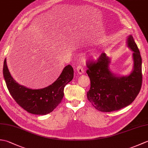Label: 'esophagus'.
<instances>
[{"mask_svg": "<svg viewBox=\"0 0 148 148\" xmlns=\"http://www.w3.org/2000/svg\"><path fill=\"white\" fill-rule=\"evenodd\" d=\"M76 71H77L78 74H82L84 72V69H83V66H81V65H78L77 68H76Z\"/></svg>", "mask_w": 148, "mask_h": 148, "instance_id": "obj_1", "label": "esophagus"}]
</instances>
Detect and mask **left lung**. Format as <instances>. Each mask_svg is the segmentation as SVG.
<instances>
[{
    "label": "left lung",
    "mask_w": 148,
    "mask_h": 148,
    "mask_svg": "<svg viewBox=\"0 0 148 148\" xmlns=\"http://www.w3.org/2000/svg\"><path fill=\"white\" fill-rule=\"evenodd\" d=\"M128 46L134 51V71L128 76L117 77L109 69V59L102 53L96 60H88L86 73L90 79L87 98L101 112L118 111L136 99L143 82L142 58L133 37L128 38Z\"/></svg>",
    "instance_id": "obj_1"
}]
</instances>
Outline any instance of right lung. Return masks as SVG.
<instances>
[{"label": "right lung", "instance_id": "right-lung-1", "mask_svg": "<svg viewBox=\"0 0 148 148\" xmlns=\"http://www.w3.org/2000/svg\"><path fill=\"white\" fill-rule=\"evenodd\" d=\"M3 74L9 93L21 108L31 114L45 115L52 112L61 103L65 86L73 79L74 70L71 65H67L54 83L39 90L27 88L16 82L9 71L6 58Z\"/></svg>", "mask_w": 148, "mask_h": 148}]
</instances>
